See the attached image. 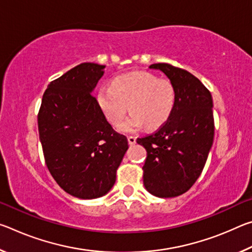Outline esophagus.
Wrapping results in <instances>:
<instances>
[{
    "label": "esophagus",
    "instance_id": "obj_1",
    "mask_svg": "<svg viewBox=\"0 0 252 252\" xmlns=\"http://www.w3.org/2000/svg\"><path fill=\"white\" fill-rule=\"evenodd\" d=\"M127 141H129L130 146H133V144H135V142H136V138L134 135H129L127 136Z\"/></svg>",
    "mask_w": 252,
    "mask_h": 252
}]
</instances>
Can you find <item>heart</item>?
Returning <instances> with one entry per match:
<instances>
[{
	"mask_svg": "<svg viewBox=\"0 0 252 252\" xmlns=\"http://www.w3.org/2000/svg\"><path fill=\"white\" fill-rule=\"evenodd\" d=\"M177 92L169 79L134 71L114 78L111 87L103 85L97 92V102L111 125L119 126L127 112L130 117L122 130L131 132L143 126L157 129L168 121L176 105Z\"/></svg>",
	"mask_w": 252,
	"mask_h": 252,
	"instance_id": "heart-1",
	"label": "heart"
}]
</instances>
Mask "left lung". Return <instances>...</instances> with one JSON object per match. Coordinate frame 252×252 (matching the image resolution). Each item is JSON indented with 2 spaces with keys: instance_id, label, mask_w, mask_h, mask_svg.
Returning a JSON list of instances; mask_svg holds the SVG:
<instances>
[{
  "instance_id": "1",
  "label": "left lung",
  "mask_w": 252,
  "mask_h": 252,
  "mask_svg": "<svg viewBox=\"0 0 252 252\" xmlns=\"http://www.w3.org/2000/svg\"><path fill=\"white\" fill-rule=\"evenodd\" d=\"M149 67L168 76L176 88L177 100L164 125L136 139L147 150L143 183L156 197L172 198L187 192L206 164L215 135L212 96L190 72L168 63Z\"/></svg>"
}]
</instances>
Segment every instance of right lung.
Masks as SVG:
<instances>
[{
	"label": "right lung",
	"instance_id": "add662e5",
	"mask_svg": "<svg viewBox=\"0 0 252 252\" xmlns=\"http://www.w3.org/2000/svg\"><path fill=\"white\" fill-rule=\"evenodd\" d=\"M103 69L81 63L53 80L37 114L46 167L65 192L80 199L109 192L129 148L126 136L113 130L92 95Z\"/></svg>",
	"mask_w": 252,
	"mask_h": 252
}]
</instances>
